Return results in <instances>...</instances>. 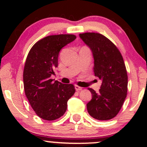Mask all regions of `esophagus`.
<instances>
[{
	"instance_id": "34e87169",
	"label": "esophagus",
	"mask_w": 147,
	"mask_h": 147,
	"mask_svg": "<svg viewBox=\"0 0 147 147\" xmlns=\"http://www.w3.org/2000/svg\"><path fill=\"white\" fill-rule=\"evenodd\" d=\"M75 90H77V91H80V90H82V87H79V86H77V85H75Z\"/></svg>"
}]
</instances>
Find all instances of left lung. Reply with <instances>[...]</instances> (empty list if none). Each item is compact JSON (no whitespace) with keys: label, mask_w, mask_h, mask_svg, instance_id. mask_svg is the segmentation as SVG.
<instances>
[{"label":"left lung","mask_w":147,"mask_h":147,"mask_svg":"<svg viewBox=\"0 0 147 147\" xmlns=\"http://www.w3.org/2000/svg\"><path fill=\"white\" fill-rule=\"evenodd\" d=\"M79 37L92 52L95 76L102 80L98 93L88 88L92 99L86 105L88 112L96 119L109 120L119 112L127 95L124 59L117 47L104 35L86 32L79 34Z\"/></svg>","instance_id":"left-lung-1"}]
</instances>
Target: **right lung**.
Here are the masks:
<instances>
[{
  "label": "right lung",
  "mask_w": 147,
  "mask_h": 147,
  "mask_svg": "<svg viewBox=\"0 0 147 147\" xmlns=\"http://www.w3.org/2000/svg\"><path fill=\"white\" fill-rule=\"evenodd\" d=\"M75 38L73 34L46 36L33 45L27 57L23 70L25 93L36 114L45 120L63 115L68 100L75 92L72 84L50 78L58 66L60 50Z\"/></svg>",
  "instance_id": "1"
}]
</instances>
